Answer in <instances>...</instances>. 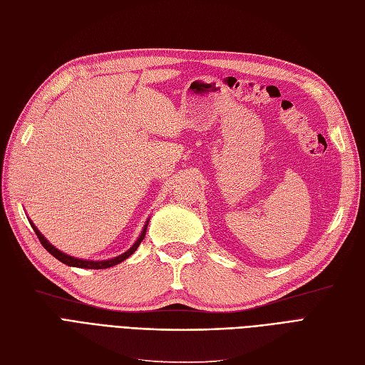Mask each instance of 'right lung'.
Returning <instances> with one entry per match:
<instances>
[{"mask_svg": "<svg viewBox=\"0 0 365 365\" xmlns=\"http://www.w3.org/2000/svg\"><path fill=\"white\" fill-rule=\"evenodd\" d=\"M29 221H30V220H29ZM30 225H31V227H33L34 233L38 235V238H39L41 244L43 245V249H46V252L51 253V255L56 257V259H58V261L63 262V264H66V265H69V267H78V268H93V269H101V268H110V267H113V265H116V264H120V262L125 261L128 256H132V255L135 253V250L138 249L139 244L143 242V240H144V237H145V232H147V225H148V221L145 222V226H144L143 232H140L139 238L136 240V242H135V244L130 247V249H128L127 252H124V253H123V255H120V256L112 257V259H106V261H86V259H78V257H74V256H69V255H66V253L61 252V250H58V249H56V247H54L51 242L46 241V238H45L43 235H42V233L38 230V227L34 226L31 221H30Z\"/></svg>", "mask_w": 365, "mask_h": 365, "instance_id": "1", "label": "right lung"}]
</instances>
